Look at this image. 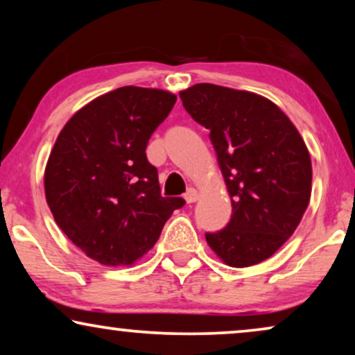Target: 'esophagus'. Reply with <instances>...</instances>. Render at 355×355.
<instances>
[{"label":"esophagus","mask_w":355,"mask_h":355,"mask_svg":"<svg viewBox=\"0 0 355 355\" xmlns=\"http://www.w3.org/2000/svg\"><path fill=\"white\" fill-rule=\"evenodd\" d=\"M184 198H186L187 203H193L198 200V192L196 191V189H189V191L186 192V196H184Z\"/></svg>","instance_id":"1"}]
</instances>
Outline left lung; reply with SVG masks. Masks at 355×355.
Masks as SVG:
<instances>
[{
    "label": "left lung",
    "mask_w": 355,
    "mask_h": 355,
    "mask_svg": "<svg viewBox=\"0 0 355 355\" xmlns=\"http://www.w3.org/2000/svg\"><path fill=\"white\" fill-rule=\"evenodd\" d=\"M193 121L210 130L231 197L225 230L207 232L234 268L270 259L299 226L312 193V162L299 130L265 96L215 84L179 92Z\"/></svg>",
    "instance_id": "left-lung-1"
}]
</instances>
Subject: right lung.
Returning a JSON list of instances; mask_svg holds the SVG:
<instances>
[{
    "label": "right lung",
    "mask_w": 355,
    "mask_h": 355,
    "mask_svg": "<svg viewBox=\"0 0 355 355\" xmlns=\"http://www.w3.org/2000/svg\"><path fill=\"white\" fill-rule=\"evenodd\" d=\"M174 103L171 92L121 87L87 103L58 135L45 168L46 203L72 244L101 265H134L186 203L162 197L145 153Z\"/></svg>",
    "instance_id": "1"
}]
</instances>
